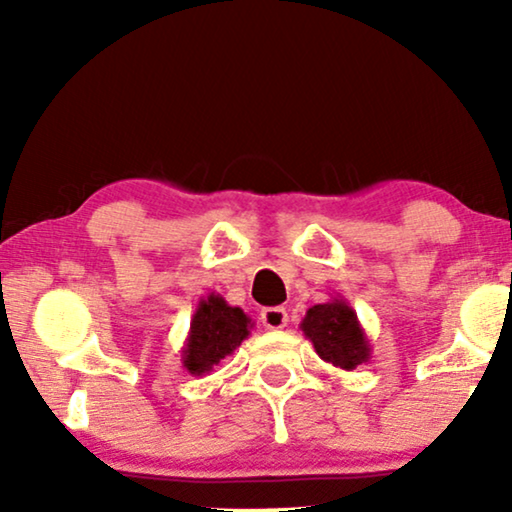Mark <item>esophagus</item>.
Wrapping results in <instances>:
<instances>
[{"label":"esophagus","instance_id":"esophagus-1","mask_svg":"<svg viewBox=\"0 0 512 512\" xmlns=\"http://www.w3.org/2000/svg\"><path fill=\"white\" fill-rule=\"evenodd\" d=\"M289 321V314H286L284 307H265L261 312V324L270 331H279V328L286 326Z\"/></svg>","mask_w":512,"mask_h":512}]
</instances>
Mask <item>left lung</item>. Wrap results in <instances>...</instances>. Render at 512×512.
Returning a JSON list of instances; mask_svg holds the SVG:
<instances>
[{
    "label": "left lung",
    "mask_w": 512,
    "mask_h": 512,
    "mask_svg": "<svg viewBox=\"0 0 512 512\" xmlns=\"http://www.w3.org/2000/svg\"><path fill=\"white\" fill-rule=\"evenodd\" d=\"M300 331L314 352L340 370H356L370 361V340L359 324L354 307L342 296L312 305L300 321Z\"/></svg>",
    "instance_id": "8db88e82"
}]
</instances>
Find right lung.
Wrapping results in <instances>:
<instances>
[{"instance_id": "obj_1", "label": "right lung", "mask_w": 512, "mask_h": 512, "mask_svg": "<svg viewBox=\"0 0 512 512\" xmlns=\"http://www.w3.org/2000/svg\"><path fill=\"white\" fill-rule=\"evenodd\" d=\"M254 321L240 307L228 305L219 293L202 298L181 349V363L193 377H200L235 352L249 338Z\"/></svg>"}]
</instances>
